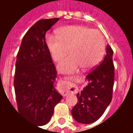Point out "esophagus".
Returning <instances> with one entry per match:
<instances>
[{
	"mask_svg": "<svg viewBox=\"0 0 133 133\" xmlns=\"http://www.w3.org/2000/svg\"><path fill=\"white\" fill-rule=\"evenodd\" d=\"M61 91L66 95L70 93H76L78 91V88L74 84H68V85H61Z\"/></svg>",
	"mask_w": 133,
	"mask_h": 133,
	"instance_id": "esophagus-1",
	"label": "esophagus"
}]
</instances>
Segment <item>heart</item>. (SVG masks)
Here are the masks:
<instances>
[{
    "instance_id": "b5f03b06",
    "label": "heart",
    "mask_w": 133,
    "mask_h": 133,
    "mask_svg": "<svg viewBox=\"0 0 133 133\" xmlns=\"http://www.w3.org/2000/svg\"><path fill=\"white\" fill-rule=\"evenodd\" d=\"M57 35L47 34L45 44L51 58L60 62L59 71L69 73L81 67L88 70L99 63L105 50V41L99 30L83 25H69L58 29ZM69 50L68 51L67 50Z\"/></svg>"
}]
</instances>
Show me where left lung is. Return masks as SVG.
<instances>
[{
	"instance_id": "1",
	"label": "left lung",
	"mask_w": 133,
	"mask_h": 133,
	"mask_svg": "<svg viewBox=\"0 0 133 133\" xmlns=\"http://www.w3.org/2000/svg\"><path fill=\"white\" fill-rule=\"evenodd\" d=\"M112 55L113 50L108 44L103 61L87 75L89 83L77 94L78 103L71 112L78 123H94L102 116L111 102L115 78Z\"/></svg>"
}]
</instances>
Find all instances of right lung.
I'll use <instances>...</instances> for the list:
<instances>
[{
	"label": "right lung",
	"instance_id": "right-lung-1",
	"mask_svg": "<svg viewBox=\"0 0 133 133\" xmlns=\"http://www.w3.org/2000/svg\"><path fill=\"white\" fill-rule=\"evenodd\" d=\"M58 20L36 22L23 36L17 54L14 88L18 110L37 126L49 122L63 98L54 88L57 71L45 44V33Z\"/></svg>",
	"mask_w": 133,
	"mask_h": 133
}]
</instances>
